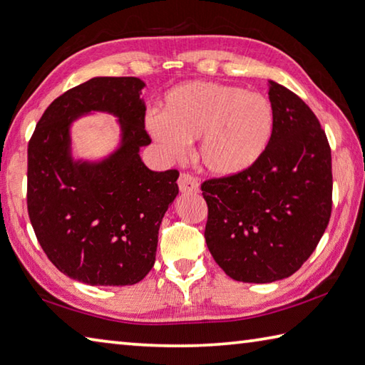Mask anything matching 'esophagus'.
Listing matches in <instances>:
<instances>
[{
    "instance_id": "obj_1",
    "label": "esophagus",
    "mask_w": 365,
    "mask_h": 365,
    "mask_svg": "<svg viewBox=\"0 0 365 365\" xmlns=\"http://www.w3.org/2000/svg\"><path fill=\"white\" fill-rule=\"evenodd\" d=\"M178 187L182 194H197L198 192V180L189 173H181L178 178Z\"/></svg>"
}]
</instances>
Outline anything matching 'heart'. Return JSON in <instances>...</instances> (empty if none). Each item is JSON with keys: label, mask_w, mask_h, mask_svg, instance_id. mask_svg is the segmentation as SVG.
<instances>
[{"label": "heart", "mask_w": 365, "mask_h": 365, "mask_svg": "<svg viewBox=\"0 0 365 365\" xmlns=\"http://www.w3.org/2000/svg\"><path fill=\"white\" fill-rule=\"evenodd\" d=\"M273 106L265 95L217 82H187L165 95L148 128L165 153L180 157L200 140L198 159L216 176L238 175L264 154L273 133Z\"/></svg>", "instance_id": "b5f03b06"}]
</instances>
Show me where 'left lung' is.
I'll use <instances>...</instances> for the list:
<instances>
[{
	"label": "left lung",
	"mask_w": 365,
	"mask_h": 365,
	"mask_svg": "<svg viewBox=\"0 0 365 365\" xmlns=\"http://www.w3.org/2000/svg\"><path fill=\"white\" fill-rule=\"evenodd\" d=\"M273 133L260 159L238 175L202 182L205 240L232 279L272 283L304 265L332 212V157L307 103L268 81Z\"/></svg>",
	"instance_id": "1"
}]
</instances>
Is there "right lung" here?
Listing matches in <instances>:
<instances>
[{
  "instance_id": "add662e5",
  "label": "right lung",
  "mask_w": 365,
  "mask_h": 365,
  "mask_svg": "<svg viewBox=\"0 0 365 365\" xmlns=\"http://www.w3.org/2000/svg\"><path fill=\"white\" fill-rule=\"evenodd\" d=\"M144 82L93 78L55 98L29 141L26 208L34 235L61 273L91 286H128L155 262L162 217L178 195V170L150 171L140 148ZM119 115L123 148L98 165L73 164L67 155L71 120L82 112Z\"/></svg>"
}]
</instances>
